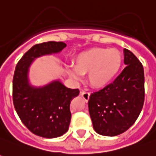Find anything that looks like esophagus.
Listing matches in <instances>:
<instances>
[{"instance_id": "1", "label": "esophagus", "mask_w": 156, "mask_h": 156, "mask_svg": "<svg viewBox=\"0 0 156 156\" xmlns=\"http://www.w3.org/2000/svg\"><path fill=\"white\" fill-rule=\"evenodd\" d=\"M80 94H81V96L83 97V99L85 100V101H88L89 98H90V93H89V92L83 90V91H81V92H80Z\"/></svg>"}]
</instances>
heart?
I'll return each instance as SVG.
<instances>
[{"mask_svg":"<svg viewBox=\"0 0 156 156\" xmlns=\"http://www.w3.org/2000/svg\"><path fill=\"white\" fill-rule=\"evenodd\" d=\"M122 63V57L118 50L93 47L80 52L75 58V66H69L67 71L75 79L88 73V82L92 87L104 88L115 78Z\"/></svg>","mask_w":156,"mask_h":156,"instance_id":"1","label":"heart"}]
</instances>
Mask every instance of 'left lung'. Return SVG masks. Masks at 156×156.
<instances>
[{"label": "left lung", "instance_id": "1", "mask_svg": "<svg viewBox=\"0 0 156 156\" xmlns=\"http://www.w3.org/2000/svg\"><path fill=\"white\" fill-rule=\"evenodd\" d=\"M126 67L113 83L91 93L89 113L95 131L115 136L125 132L136 121L144 104V70L142 63L124 49Z\"/></svg>", "mask_w": 156, "mask_h": 156}]
</instances>
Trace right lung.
<instances>
[{"mask_svg": "<svg viewBox=\"0 0 156 156\" xmlns=\"http://www.w3.org/2000/svg\"><path fill=\"white\" fill-rule=\"evenodd\" d=\"M64 42L48 41L34 45L17 63L13 78V102L21 122L32 133L45 138L61 136L71 122V101L79 94L78 89L66 87L53 81L35 88L28 83V68L35 58L59 52Z\"/></svg>", "mask_w": 156, "mask_h": 156, "instance_id": "obj_1", "label": "right lung"}]
</instances>
